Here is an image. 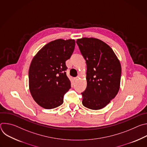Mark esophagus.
Here are the masks:
<instances>
[{
	"instance_id": "1",
	"label": "esophagus",
	"mask_w": 147,
	"mask_h": 147,
	"mask_svg": "<svg viewBox=\"0 0 147 147\" xmlns=\"http://www.w3.org/2000/svg\"><path fill=\"white\" fill-rule=\"evenodd\" d=\"M78 78H79V77L78 76H77V77H75L74 78V80L76 81L77 80H78Z\"/></svg>"
}]
</instances>
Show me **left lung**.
I'll return each mask as SVG.
<instances>
[{"mask_svg": "<svg viewBox=\"0 0 147 147\" xmlns=\"http://www.w3.org/2000/svg\"><path fill=\"white\" fill-rule=\"evenodd\" d=\"M76 42L87 63V86L81 93L82 105L90 109H101L120 89V61L112 49L99 39L84 37Z\"/></svg>", "mask_w": 147, "mask_h": 147, "instance_id": "8db88e82", "label": "left lung"}]
</instances>
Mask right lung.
Instances as JSON below:
<instances>
[{
  "label": "right lung",
  "instance_id": "1",
  "mask_svg": "<svg viewBox=\"0 0 147 147\" xmlns=\"http://www.w3.org/2000/svg\"><path fill=\"white\" fill-rule=\"evenodd\" d=\"M74 47V39H58L46 44L33 57L28 72L29 90L42 108L51 109L63 103V95L71 86L65 72L66 61Z\"/></svg>",
  "mask_w": 147,
  "mask_h": 147
}]
</instances>
